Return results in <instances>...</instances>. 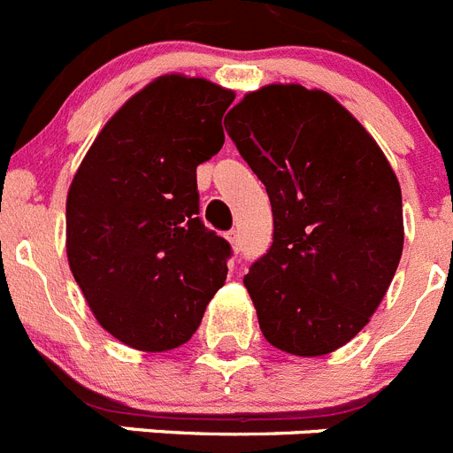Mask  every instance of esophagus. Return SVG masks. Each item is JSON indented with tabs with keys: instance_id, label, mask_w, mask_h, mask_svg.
Listing matches in <instances>:
<instances>
[{
	"instance_id": "1",
	"label": "esophagus",
	"mask_w": 453,
	"mask_h": 453,
	"mask_svg": "<svg viewBox=\"0 0 453 453\" xmlns=\"http://www.w3.org/2000/svg\"><path fill=\"white\" fill-rule=\"evenodd\" d=\"M226 238H229L234 251H240V234H238V231H229V235H226Z\"/></svg>"
}]
</instances>
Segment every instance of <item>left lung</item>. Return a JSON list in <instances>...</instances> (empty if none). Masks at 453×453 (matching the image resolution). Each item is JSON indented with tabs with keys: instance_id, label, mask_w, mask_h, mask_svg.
Returning <instances> with one entry per match:
<instances>
[{
	"instance_id": "8db88e82",
	"label": "left lung",
	"mask_w": 453,
	"mask_h": 453,
	"mask_svg": "<svg viewBox=\"0 0 453 453\" xmlns=\"http://www.w3.org/2000/svg\"><path fill=\"white\" fill-rule=\"evenodd\" d=\"M224 124L274 218V242L245 276L263 335L292 356L331 354L370 322L397 272V177L365 127L318 88L263 86Z\"/></svg>"
}]
</instances>
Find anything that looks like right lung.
<instances>
[{"label": "right lung", "mask_w": 453, "mask_h": 453, "mask_svg": "<svg viewBox=\"0 0 453 453\" xmlns=\"http://www.w3.org/2000/svg\"><path fill=\"white\" fill-rule=\"evenodd\" d=\"M234 99L206 79H154L104 124L70 183V270L102 329L134 349L181 347L224 286L231 245L199 219L197 165L222 150Z\"/></svg>", "instance_id": "1"}]
</instances>
